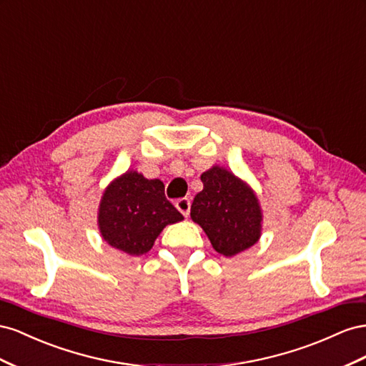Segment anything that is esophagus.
I'll use <instances>...</instances> for the list:
<instances>
[{
  "label": "esophagus",
  "instance_id": "esophagus-1",
  "mask_svg": "<svg viewBox=\"0 0 366 366\" xmlns=\"http://www.w3.org/2000/svg\"><path fill=\"white\" fill-rule=\"evenodd\" d=\"M190 199L189 197H181V199L176 201V208L179 210L185 217H189L190 214Z\"/></svg>",
  "mask_w": 366,
  "mask_h": 366
}]
</instances>
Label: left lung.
<instances>
[{"instance_id":"8db88e82","label":"left lung","mask_w":366,"mask_h":366,"mask_svg":"<svg viewBox=\"0 0 366 366\" xmlns=\"http://www.w3.org/2000/svg\"><path fill=\"white\" fill-rule=\"evenodd\" d=\"M201 181L204 189L194 196L190 216L213 248L233 257L253 247L262 229V210L252 187L219 165L204 172Z\"/></svg>"}]
</instances>
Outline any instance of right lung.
<instances>
[{
  "mask_svg": "<svg viewBox=\"0 0 366 366\" xmlns=\"http://www.w3.org/2000/svg\"><path fill=\"white\" fill-rule=\"evenodd\" d=\"M184 216L167 201L164 184L129 170L102 193L98 227L104 241L130 256L150 252L162 229Z\"/></svg>",
  "mask_w": 366,
  "mask_h": 366,
  "instance_id": "obj_1",
  "label": "right lung"
}]
</instances>
